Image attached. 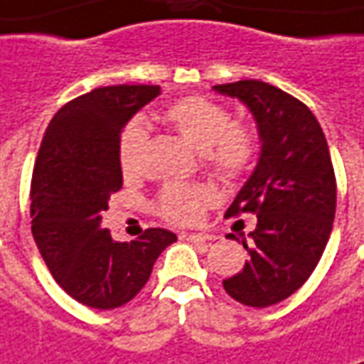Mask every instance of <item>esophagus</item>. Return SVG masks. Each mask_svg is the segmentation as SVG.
Segmentation results:
<instances>
[{
  "mask_svg": "<svg viewBox=\"0 0 364 364\" xmlns=\"http://www.w3.org/2000/svg\"><path fill=\"white\" fill-rule=\"evenodd\" d=\"M184 237H186L188 242H194V244H208V242L215 240L212 234H186Z\"/></svg>",
  "mask_w": 364,
  "mask_h": 364,
  "instance_id": "34e87169",
  "label": "esophagus"
}]
</instances>
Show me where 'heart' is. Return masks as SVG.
Listing matches in <instances>:
<instances>
[{"instance_id":"obj_1","label":"heart","mask_w":364,"mask_h":364,"mask_svg":"<svg viewBox=\"0 0 364 364\" xmlns=\"http://www.w3.org/2000/svg\"><path fill=\"white\" fill-rule=\"evenodd\" d=\"M168 129L202 150V160L215 176L235 180L244 176L255 158L254 129L244 120H234L232 112L224 105L190 95L170 102L160 114ZM146 146V130L132 120L120 130L119 162L124 174L136 172ZM212 194L200 184L170 182L160 188L154 210L166 222L178 225L198 224L204 215Z\"/></svg>"}]
</instances>
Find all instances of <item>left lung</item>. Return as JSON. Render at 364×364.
Masks as SVG:
<instances>
[{"mask_svg": "<svg viewBox=\"0 0 364 364\" xmlns=\"http://www.w3.org/2000/svg\"><path fill=\"white\" fill-rule=\"evenodd\" d=\"M214 89L247 105L262 139L254 174L225 212L257 215L252 245L242 240L250 262L224 279V289L244 305L269 307L309 279L329 242L337 206L329 146L311 110L269 82L245 79Z\"/></svg>", "mask_w": 364, "mask_h": 364, "instance_id": "1", "label": "left lung"}]
</instances>
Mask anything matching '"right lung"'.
I'll return each mask as SVG.
<instances>
[{"mask_svg": "<svg viewBox=\"0 0 364 364\" xmlns=\"http://www.w3.org/2000/svg\"><path fill=\"white\" fill-rule=\"evenodd\" d=\"M158 85L99 87L63 105L45 130L31 178V232L55 282L92 309H114L146 285L176 234L149 228L114 242L101 228L110 194L122 186L119 136L158 97Z\"/></svg>", "mask_w": 364, "mask_h": 364, "instance_id": "obj_1", "label": "right lung"}]
</instances>
